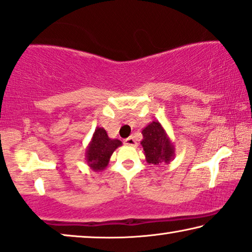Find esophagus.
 Segmentation results:
<instances>
[{"instance_id":"1","label":"esophagus","mask_w":252,"mask_h":252,"mask_svg":"<svg viewBox=\"0 0 252 252\" xmlns=\"http://www.w3.org/2000/svg\"><path fill=\"white\" fill-rule=\"evenodd\" d=\"M126 145H127V146H137V140L134 139V137H129L126 138V139H125V141H123Z\"/></svg>"}]
</instances>
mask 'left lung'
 <instances>
[{
    "instance_id": "left-lung-1",
    "label": "left lung",
    "mask_w": 252,
    "mask_h": 252,
    "mask_svg": "<svg viewBox=\"0 0 252 252\" xmlns=\"http://www.w3.org/2000/svg\"><path fill=\"white\" fill-rule=\"evenodd\" d=\"M143 140L140 141L144 148V155L147 163L161 165L169 164L175 158V146L160 122L153 121L144 127Z\"/></svg>"
}]
</instances>
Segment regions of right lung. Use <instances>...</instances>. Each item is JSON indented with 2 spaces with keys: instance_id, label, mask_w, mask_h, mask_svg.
Returning a JSON list of instances; mask_svg holds the SVG:
<instances>
[{
  "instance_id": "obj_1",
  "label": "right lung",
  "mask_w": 252,
  "mask_h": 252,
  "mask_svg": "<svg viewBox=\"0 0 252 252\" xmlns=\"http://www.w3.org/2000/svg\"><path fill=\"white\" fill-rule=\"evenodd\" d=\"M121 145V140L112 139L104 127L97 126L87 147L86 161L88 165L95 172L102 171L108 165L112 154Z\"/></svg>"
}]
</instances>
